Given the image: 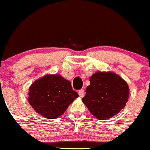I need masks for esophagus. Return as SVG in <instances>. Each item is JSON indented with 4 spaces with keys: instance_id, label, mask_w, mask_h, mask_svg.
I'll return each mask as SVG.
<instances>
[{
    "instance_id": "1",
    "label": "esophagus",
    "mask_w": 150,
    "mask_h": 150,
    "mask_svg": "<svg viewBox=\"0 0 150 150\" xmlns=\"http://www.w3.org/2000/svg\"><path fill=\"white\" fill-rule=\"evenodd\" d=\"M78 94L80 98H83L84 95H85V91H84V90H80L78 91Z\"/></svg>"
}]
</instances>
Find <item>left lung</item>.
Returning a JSON list of instances; mask_svg holds the SVG:
<instances>
[{
    "mask_svg": "<svg viewBox=\"0 0 150 150\" xmlns=\"http://www.w3.org/2000/svg\"><path fill=\"white\" fill-rule=\"evenodd\" d=\"M83 103L98 120H108L125 108L129 94L127 83L112 72H97L90 78Z\"/></svg>",
    "mask_w": 150,
    "mask_h": 150,
    "instance_id": "8db88e82",
    "label": "left lung"
}]
</instances>
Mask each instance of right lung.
<instances>
[{"instance_id":"1","label":"right lung","mask_w":150,"mask_h":150,"mask_svg":"<svg viewBox=\"0 0 150 150\" xmlns=\"http://www.w3.org/2000/svg\"><path fill=\"white\" fill-rule=\"evenodd\" d=\"M28 102L37 113L47 119L62 115L79 96L69 80L60 75H46L29 88Z\"/></svg>"}]
</instances>
